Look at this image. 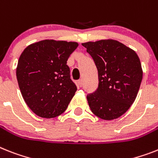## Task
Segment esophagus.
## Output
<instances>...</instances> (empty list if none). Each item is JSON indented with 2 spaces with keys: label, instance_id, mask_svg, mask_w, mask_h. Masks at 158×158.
<instances>
[{
  "label": "esophagus",
  "instance_id": "esophagus-1",
  "mask_svg": "<svg viewBox=\"0 0 158 158\" xmlns=\"http://www.w3.org/2000/svg\"><path fill=\"white\" fill-rule=\"evenodd\" d=\"M77 83H78V85H79V87H82V86H83V80H82V79H79V80H78Z\"/></svg>",
  "mask_w": 158,
  "mask_h": 158
}]
</instances>
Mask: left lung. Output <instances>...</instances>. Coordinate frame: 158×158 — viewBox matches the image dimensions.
I'll use <instances>...</instances> for the list:
<instances>
[{
    "mask_svg": "<svg viewBox=\"0 0 158 158\" xmlns=\"http://www.w3.org/2000/svg\"><path fill=\"white\" fill-rule=\"evenodd\" d=\"M92 57L98 71L99 86L87 99L98 117L112 120L121 116L136 99L143 71L138 55L112 39L82 43Z\"/></svg>",
    "mask_w": 158,
    "mask_h": 158,
    "instance_id": "8db88e82",
    "label": "left lung"
}]
</instances>
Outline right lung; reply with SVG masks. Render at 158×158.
Returning <instances> with one entry per match:
<instances>
[{
    "label": "right lung",
    "instance_id": "add662e5",
    "mask_svg": "<svg viewBox=\"0 0 158 158\" xmlns=\"http://www.w3.org/2000/svg\"><path fill=\"white\" fill-rule=\"evenodd\" d=\"M79 44L46 39L28 46L16 70L24 100L37 116L54 118L66 111L77 87L67 61Z\"/></svg>",
    "mask_w": 158,
    "mask_h": 158
}]
</instances>
